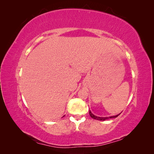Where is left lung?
I'll use <instances>...</instances> for the list:
<instances>
[{"label":"left lung","instance_id":"8db88e82","mask_svg":"<svg viewBox=\"0 0 154 154\" xmlns=\"http://www.w3.org/2000/svg\"><path fill=\"white\" fill-rule=\"evenodd\" d=\"M89 114L91 118H93V119H95V120H106L107 119H113V118H116L118 116L120 115L119 114H118V115L116 116H110V117H98L97 116H94V114H93L92 113H91V111L89 110Z\"/></svg>","mask_w":154,"mask_h":154}]
</instances>
